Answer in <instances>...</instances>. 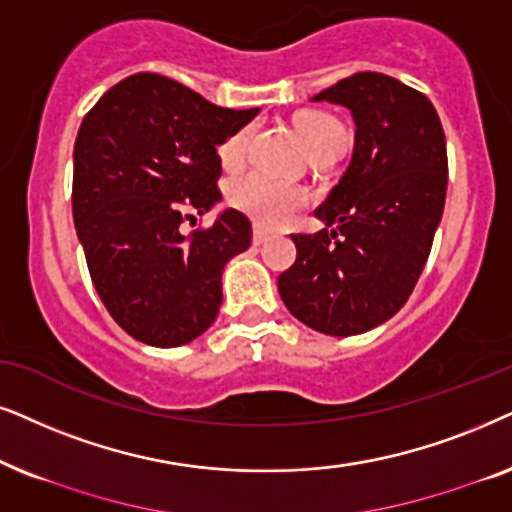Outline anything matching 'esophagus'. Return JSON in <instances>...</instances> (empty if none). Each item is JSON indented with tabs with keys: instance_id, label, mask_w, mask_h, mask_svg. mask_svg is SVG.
Returning <instances> with one entry per match:
<instances>
[{
	"instance_id": "esophagus-1",
	"label": "esophagus",
	"mask_w": 512,
	"mask_h": 512,
	"mask_svg": "<svg viewBox=\"0 0 512 512\" xmlns=\"http://www.w3.org/2000/svg\"><path fill=\"white\" fill-rule=\"evenodd\" d=\"M267 238H269V231H267V229L255 227V231H252V243H255V245L267 243Z\"/></svg>"
}]
</instances>
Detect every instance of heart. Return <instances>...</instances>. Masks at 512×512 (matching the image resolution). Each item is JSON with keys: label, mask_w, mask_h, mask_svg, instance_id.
I'll use <instances>...</instances> for the list:
<instances>
[{"label": "heart", "mask_w": 512, "mask_h": 512, "mask_svg": "<svg viewBox=\"0 0 512 512\" xmlns=\"http://www.w3.org/2000/svg\"><path fill=\"white\" fill-rule=\"evenodd\" d=\"M297 128L309 147L313 159L327 152H339L349 145V131L337 117L327 112H304L297 117ZM252 138V126H241L222 142L217 154L224 168L241 166ZM229 201L255 220L260 227H283L309 203V192L304 187L288 185V182L271 180L262 173H248L236 177L229 187Z\"/></svg>", "instance_id": "1"}]
</instances>
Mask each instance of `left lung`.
I'll return each mask as SVG.
<instances>
[{
    "mask_svg": "<svg viewBox=\"0 0 512 512\" xmlns=\"http://www.w3.org/2000/svg\"><path fill=\"white\" fill-rule=\"evenodd\" d=\"M313 100L351 109L356 145L316 210L325 229L292 234L297 260L278 292L304 325L351 337L403 309L426 267L447 194L445 131L433 102L388 74H351Z\"/></svg>",
    "mask_w": 512,
    "mask_h": 512,
    "instance_id": "left-lung-1",
    "label": "left lung"
}]
</instances>
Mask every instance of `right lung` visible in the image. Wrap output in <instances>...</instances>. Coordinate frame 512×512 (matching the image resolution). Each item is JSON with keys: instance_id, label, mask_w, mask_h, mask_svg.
Returning <instances> with one entry per match:
<instances>
[{"instance_id": "right-lung-1", "label": "right lung", "mask_w": 512, "mask_h": 512, "mask_svg": "<svg viewBox=\"0 0 512 512\" xmlns=\"http://www.w3.org/2000/svg\"><path fill=\"white\" fill-rule=\"evenodd\" d=\"M257 112L217 107L180 81L140 72L81 121L74 227L102 304L138 342L170 349L215 323L224 264L250 248V220L229 208L192 234L182 222L222 199L217 145Z\"/></svg>"}]
</instances>
